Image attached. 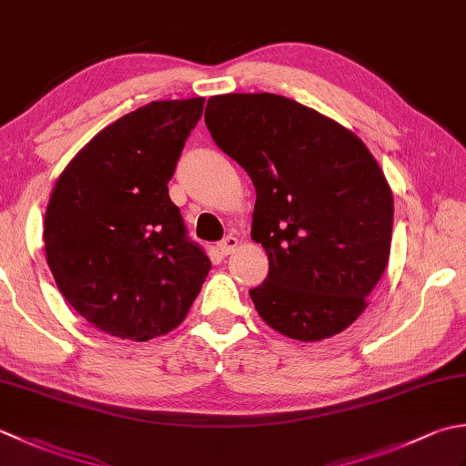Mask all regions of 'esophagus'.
<instances>
[{
    "mask_svg": "<svg viewBox=\"0 0 466 466\" xmlns=\"http://www.w3.org/2000/svg\"><path fill=\"white\" fill-rule=\"evenodd\" d=\"M236 248H238V238H236V236H226L224 240L218 242V250H220L224 256L232 254Z\"/></svg>",
    "mask_w": 466,
    "mask_h": 466,
    "instance_id": "esophagus-1",
    "label": "esophagus"
}]
</instances>
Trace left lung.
I'll list each match as a JSON object with an SVG mask.
<instances>
[{
  "instance_id": "8db88e82",
  "label": "left lung",
  "mask_w": 466,
  "mask_h": 466,
  "mask_svg": "<svg viewBox=\"0 0 466 466\" xmlns=\"http://www.w3.org/2000/svg\"><path fill=\"white\" fill-rule=\"evenodd\" d=\"M204 120L256 187L250 236L270 264L250 290L262 320L302 342L349 329L392 240V192L369 147L312 107L266 92L212 96Z\"/></svg>"
}]
</instances>
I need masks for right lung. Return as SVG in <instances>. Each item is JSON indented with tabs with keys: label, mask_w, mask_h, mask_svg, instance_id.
Here are the masks:
<instances>
[{
	"label": "right lung",
	"mask_w": 466,
	"mask_h": 466,
	"mask_svg": "<svg viewBox=\"0 0 466 466\" xmlns=\"http://www.w3.org/2000/svg\"><path fill=\"white\" fill-rule=\"evenodd\" d=\"M204 97L152 102L96 134L59 174L44 220L49 270L74 310L146 342L180 324L210 270L167 194Z\"/></svg>",
	"instance_id": "add662e5"
}]
</instances>
